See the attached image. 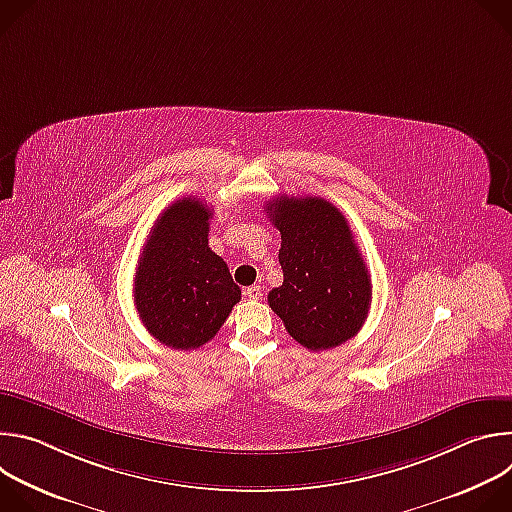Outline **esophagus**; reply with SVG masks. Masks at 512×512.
<instances>
[{
	"label": "esophagus",
	"mask_w": 512,
	"mask_h": 512,
	"mask_svg": "<svg viewBox=\"0 0 512 512\" xmlns=\"http://www.w3.org/2000/svg\"><path fill=\"white\" fill-rule=\"evenodd\" d=\"M243 294L247 300H259L263 296V289H261V285H251V287H245Z\"/></svg>",
	"instance_id": "esophagus-1"
}]
</instances>
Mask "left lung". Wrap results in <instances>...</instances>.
Masks as SVG:
<instances>
[{"mask_svg": "<svg viewBox=\"0 0 512 512\" xmlns=\"http://www.w3.org/2000/svg\"><path fill=\"white\" fill-rule=\"evenodd\" d=\"M281 235L283 283L269 291V308L308 350L350 340L367 320L371 275L344 214L318 196H277L267 202Z\"/></svg>", "mask_w": 512, "mask_h": 512, "instance_id": "8db88e82", "label": "left lung"}]
</instances>
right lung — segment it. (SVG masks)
Instances as JSON below:
<instances>
[{"instance_id":"right-lung-1","label":"right lung","mask_w":512,"mask_h":512,"mask_svg":"<svg viewBox=\"0 0 512 512\" xmlns=\"http://www.w3.org/2000/svg\"><path fill=\"white\" fill-rule=\"evenodd\" d=\"M210 218L212 208L202 200H176L158 216L137 263V314L174 350L212 340L241 300L227 263L208 247Z\"/></svg>"}]
</instances>
